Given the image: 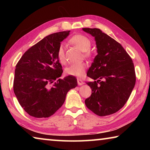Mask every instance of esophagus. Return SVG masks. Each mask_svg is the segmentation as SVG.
Listing matches in <instances>:
<instances>
[{
  "label": "esophagus",
  "mask_w": 150,
  "mask_h": 150,
  "mask_svg": "<svg viewBox=\"0 0 150 150\" xmlns=\"http://www.w3.org/2000/svg\"><path fill=\"white\" fill-rule=\"evenodd\" d=\"M77 83L79 85H83L84 84V82L81 79H77Z\"/></svg>",
  "instance_id": "obj_1"
}]
</instances>
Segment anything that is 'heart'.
<instances>
[{
	"instance_id": "b5f03b06",
	"label": "heart",
	"mask_w": 150,
	"mask_h": 150,
	"mask_svg": "<svg viewBox=\"0 0 150 150\" xmlns=\"http://www.w3.org/2000/svg\"><path fill=\"white\" fill-rule=\"evenodd\" d=\"M70 41L72 44H75L76 46L79 48L81 51L85 52V55L87 56L91 55V52L88 51V50L90 49L91 46V41L87 36L81 34L76 35L71 39ZM57 57L58 61L62 64H65L66 62V57L64 46H63V44H61L59 46V48H58ZM87 67V65L85 62L72 63V64H71L66 68L65 73L69 76L81 77L85 75Z\"/></svg>"
}]
</instances>
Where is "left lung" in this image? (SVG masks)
I'll return each mask as SVG.
<instances>
[{"label": "left lung", "instance_id": "left-lung-1", "mask_svg": "<svg viewBox=\"0 0 150 150\" xmlns=\"http://www.w3.org/2000/svg\"><path fill=\"white\" fill-rule=\"evenodd\" d=\"M83 30L95 37L98 53L87 73L95 81L87 82L92 94L85 105L96 115H110L123 107L136 84L132 59L120 44L100 29Z\"/></svg>", "mask_w": 150, "mask_h": 150}]
</instances>
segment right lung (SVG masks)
Here are the masks:
<instances>
[{"instance_id":"right-lung-1","label":"right lung","mask_w":150,"mask_h":150,"mask_svg":"<svg viewBox=\"0 0 150 150\" xmlns=\"http://www.w3.org/2000/svg\"><path fill=\"white\" fill-rule=\"evenodd\" d=\"M69 32H57L45 37L28 50L16 65L14 94L20 106L35 118L54 115L64 103L68 91L77 86V79L69 75L54 83L63 73L57 50Z\"/></svg>"}]
</instances>
